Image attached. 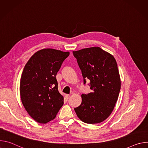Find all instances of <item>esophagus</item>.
Here are the masks:
<instances>
[{"label": "esophagus", "instance_id": "34e87169", "mask_svg": "<svg viewBox=\"0 0 148 148\" xmlns=\"http://www.w3.org/2000/svg\"><path fill=\"white\" fill-rule=\"evenodd\" d=\"M70 97V95L69 94H66V99H68Z\"/></svg>", "mask_w": 148, "mask_h": 148}]
</instances>
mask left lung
<instances>
[{"label": "left lung", "instance_id": "1", "mask_svg": "<svg viewBox=\"0 0 148 148\" xmlns=\"http://www.w3.org/2000/svg\"><path fill=\"white\" fill-rule=\"evenodd\" d=\"M84 78L90 81L92 90L82 94V102L74 108L77 116L87 123H98L112 113L118 100L121 82L114 56L99 47L73 51Z\"/></svg>", "mask_w": 148, "mask_h": 148}]
</instances>
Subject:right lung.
I'll return each mask as SVG.
<instances>
[{
    "label": "right lung",
    "mask_w": 148,
    "mask_h": 148,
    "mask_svg": "<svg viewBox=\"0 0 148 148\" xmlns=\"http://www.w3.org/2000/svg\"><path fill=\"white\" fill-rule=\"evenodd\" d=\"M70 53L44 49L35 53L25 66L20 82V98L29 115L46 123L54 119L64 104L56 75Z\"/></svg>",
    "instance_id": "obj_1"
}]
</instances>
